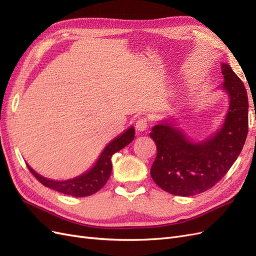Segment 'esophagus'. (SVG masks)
<instances>
[{
	"label": "esophagus",
	"instance_id": "obj_1",
	"mask_svg": "<svg viewBox=\"0 0 256 256\" xmlns=\"http://www.w3.org/2000/svg\"><path fill=\"white\" fill-rule=\"evenodd\" d=\"M147 127H148V120H147V118H138L136 122V129L138 131H140V132H142V131H145L147 129Z\"/></svg>",
	"mask_w": 256,
	"mask_h": 256
}]
</instances>
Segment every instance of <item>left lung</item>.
<instances>
[{"label":"left lung","mask_w":256,"mask_h":256,"mask_svg":"<svg viewBox=\"0 0 256 256\" xmlns=\"http://www.w3.org/2000/svg\"><path fill=\"white\" fill-rule=\"evenodd\" d=\"M222 88L230 97L223 126L207 140L193 143L173 122L152 127L150 138L157 145V156L150 175L159 187L171 194H198L222 180L234 164L248 136V95L242 81L228 64H221Z\"/></svg>","instance_id":"1"}]
</instances>
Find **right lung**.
<instances>
[{"instance_id": "add662e5", "label": "right lung", "mask_w": 256, "mask_h": 256, "mask_svg": "<svg viewBox=\"0 0 256 256\" xmlns=\"http://www.w3.org/2000/svg\"><path fill=\"white\" fill-rule=\"evenodd\" d=\"M134 138V129L130 127L125 132L115 138L112 142L106 145L104 152L100 154L99 159L90 171L78 176L72 180L56 182L44 178L37 174L34 170L28 164V168L32 173L36 180L42 182L46 187L56 190L58 192L64 193L67 196H72L76 198H83L94 194L97 191L102 189L106 184L112 172V162L111 158L113 154L120 150L124 147L127 146Z\"/></svg>"}]
</instances>
